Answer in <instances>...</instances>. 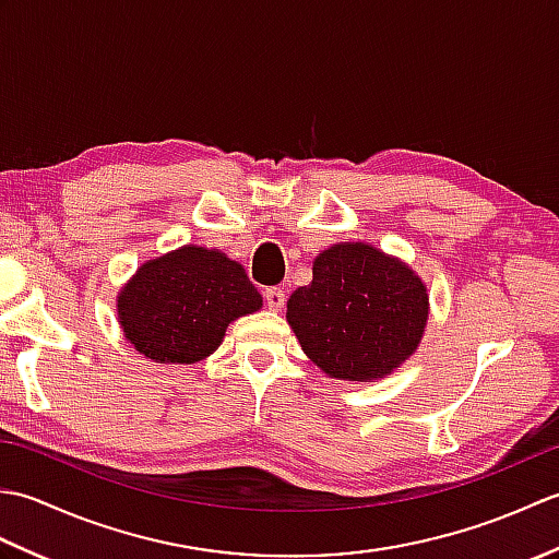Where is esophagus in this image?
<instances>
[{"mask_svg": "<svg viewBox=\"0 0 559 559\" xmlns=\"http://www.w3.org/2000/svg\"><path fill=\"white\" fill-rule=\"evenodd\" d=\"M264 300L269 305V310L278 312L281 307L286 305V290H283V288H266L264 290Z\"/></svg>", "mask_w": 559, "mask_h": 559, "instance_id": "1", "label": "esophagus"}]
</instances>
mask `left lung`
<instances>
[{"instance_id":"left-lung-1","label":"left lung","mask_w":559,"mask_h":559,"mask_svg":"<svg viewBox=\"0 0 559 559\" xmlns=\"http://www.w3.org/2000/svg\"><path fill=\"white\" fill-rule=\"evenodd\" d=\"M430 295L406 261L367 242H336L312 261V283L286 319L307 358L331 379L374 382L418 350Z\"/></svg>"}]
</instances>
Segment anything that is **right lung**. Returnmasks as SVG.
<instances>
[{
	"mask_svg": "<svg viewBox=\"0 0 559 559\" xmlns=\"http://www.w3.org/2000/svg\"><path fill=\"white\" fill-rule=\"evenodd\" d=\"M261 305L242 264L221 249L185 245L136 269L117 293V319L139 355L192 365L221 346L230 322Z\"/></svg>",
	"mask_w": 559,
	"mask_h": 559,
	"instance_id": "obj_1",
	"label": "right lung"
}]
</instances>
